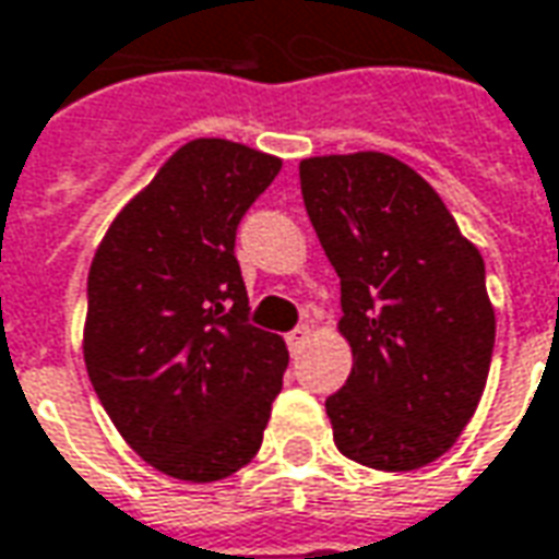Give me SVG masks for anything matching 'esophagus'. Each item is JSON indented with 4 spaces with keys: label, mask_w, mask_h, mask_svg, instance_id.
<instances>
[{
    "label": "esophagus",
    "mask_w": 559,
    "mask_h": 559,
    "mask_svg": "<svg viewBox=\"0 0 559 559\" xmlns=\"http://www.w3.org/2000/svg\"><path fill=\"white\" fill-rule=\"evenodd\" d=\"M307 337H310V325H298L295 331H288L286 334L288 349H292V353H295V349H301V346L307 344Z\"/></svg>",
    "instance_id": "1"
}]
</instances>
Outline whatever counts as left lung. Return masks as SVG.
Wrapping results in <instances>:
<instances>
[{"label":"left lung","instance_id":"left-lung-1","mask_svg":"<svg viewBox=\"0 0 559 559\" xmlns=\"http://www.w3.org/2000/svg\"><path fill=\"white\" fill-rule=\"evenodd\" d=\"M298 176L353 349L346 386L325 402L334 444L377 472L423 468L456 444L487 386L496 313L484 258L399 157H304Z\"/></svg>","mask_w":559,"mask_h":559}]
</instances>
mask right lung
Returning a JSON list of instances; mask_svg holds the SVG:
<instances>
[{"label":"right lung","mask_w":559,"mask_h":559,"mask_svg":"<svg viewBox=\"0 0 559 559\" xmlns=\"http://www.w3.org/2000/svg\"><path fill=\"white\" fill-rule=\"evenodd\" d=\"M283 160L242 142H185L96 246L84 365L145 463L213 484L255 460L283 390L286 341L246 322L237 225Z\"/></svg>","instance_id":"add662e5"}]
</instances>
